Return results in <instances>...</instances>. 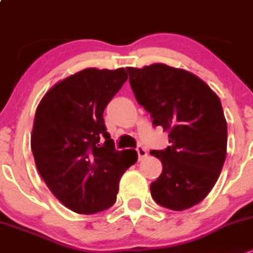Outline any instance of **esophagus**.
<instances>
[{
  "instance_id": "obj_1",
  "label": "esophagus",
  "mask_w": 253,
  "mask_h": 253,
  "mask_svg": "<svg viewBox=\"0 0 253 253\" xmlns=\"http://www.w3.org/2000/svg\"><path fill=\"white\" fill-rule=\"evenodd\" d=\"M136 153H138V158L139 161H143L144 158H147L148 152L144 147H138L136 148Z\"/></svg>"
}]
</instances>
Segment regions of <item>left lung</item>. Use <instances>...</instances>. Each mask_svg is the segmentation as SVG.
Here are the masks:
<instances>
[{
    "label": "left lung",
    "mask_w": 253,
    "mask_h": 253,
    "mask_svg": "<svg viewBox=\"0 0 253 253\" xmlns=\"http://www.w3.org/2000/svg\"><path fill=\"white\" fill-rule=\"evenodd\" d=\"M135 99L169 136L152 150L163 164L150 193L162 207L184 211L216 184L227 154V122L217 94L198 76L166 64L126 68Z\"/></svg>",
    "instance_id": "8db88e82"
}]
</instances>
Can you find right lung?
Here are the masks:
<instances>
[{
	"mask_svg": "<svg viewBox=\"0 0 253 253\" xmlns=\"http://www.w3.org/2000/svg\"><path fill=\"white\" fill-rule=\"evenodd\" d=\"M126 79L123 68L85 69L56 83L36 109L31 150L37 170L60 202L80 214L114 205L120 178L138 161L134 149H115L103 118Z\"/></svg>",
	"mask_w": 253,
	"mask_h": 253,
	"instance_id": "obj_1",
	"label": "right lung"
}]
</instances>
